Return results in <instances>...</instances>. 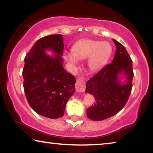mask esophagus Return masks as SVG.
<instances>
[{
	"instance_id": "34e87169",
	"label": "esophagus",
	"mask_w": 153,
	"mask_h": 153,
	"mask_svg": "<svg viewBox=\"0 0 153 153\" xmlns=\"http://www.w3.org/2000/svg\"><path fill=\"white\" fill-rule=\"evenodd\" d=\"M85 88H86V85H85V82L82 77H79L77 79L76 83V90L78 92H84Z\"/></svg>"
}]
</instances>
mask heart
<instances>
[{
	"instance_id": "1",
	"label": "heart",
	"mask_w": 153,
	"mask_h": 153,
	"mask_svg": "<svg viewBox=\"0 0 153 153\" xmlns=\"http://www.w3.org/2000/svg\"><path fill=\"white\" fill-rule=\"evenodd\" d=\"M73 53L65 54L64 58L74 69L79 66V60L88 59V66L91 71H97L109 61L112 55L113 48L107 42L91 39H83L73 46Z\"/></svg>"
}]
</instances>
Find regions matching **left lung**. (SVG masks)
I'll use <instances>...</instances> for the list:
<instances>
[{
    "label": "left lung",
    "instance_id": "left-lung-1",
    "mask_svg": "<svg viewBox=\"0 0 153 153\" xmlns=\"http://www.w3.org/2000/svg\"><path fill=\"white\" fill-rule=\"evenodd\" d=\"M117 48L112 63L105 66L86 82V93L95 98L94 105L87 108V117L101 121L115 115L128 102L132 88V61L126 48L113 39ZM126 79L122 82V77Z\"/></svg>",
    "mask_w": 153,
    "mask_h": 153
}]
</instances>
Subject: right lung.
<instances>
[{
    "label": "right lung",
    "instance_id": "add662e5",
    "mask_svg": "<svg viewBox=\"0 0 153 153\" xmlns=\"http://www.w3.org/2000/svg\"><path fill=\"white\" fill-rule=\"evenodd\" d=\"M63 35L45 36L36 41L24 59L22 76L27 102L36 113L51 119L63 117L76 90V78L63 67ZM47 50L55 55H47Z\"/></svg>",
    "mask_w": 153,
    "mask_h": 153
}]
</instances>
